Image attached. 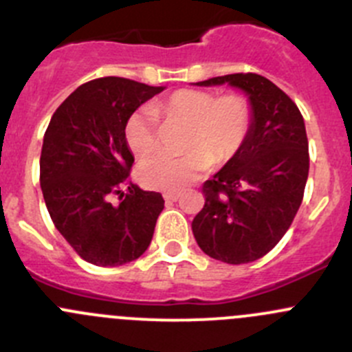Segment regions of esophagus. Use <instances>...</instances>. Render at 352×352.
<instances>
[{
    "label": "esophagus",
    "instance_id": "1",
    "mask_svg": "<svg viewBox=\"0 0 352 352\" xmlns=\"http://www.w3.org/2000/svg\"><path fill=\"white\" fill-rule=\"evenodd\" d=\"M163 197H165V201H166V202H175V201H179L180 194H175V192H165V194H163Z\"/></svg>",
    "mask_w": 352,
    "mask_h": 352
}]
</instances>
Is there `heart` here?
<instances>
[{
    "label": "heart",
    "mask_w": 352,
    "mask_h": 352,
    "mask_svg": "<svg viewBox=\"0 0 352 352\" xmlns=\"http://www.w3.org/2000/svg\"><path fill=\"white\" fill-rule=\"evenodd\" d=\"M156 117L187 127L182 151L186 155L153 156L138 166V179L148 189L179 192L199 179L209 166L225 165L242 150L252 127V107L239 94L216 97L211 91H173L150 109L131 113L124 126V140L136 158L156 148Z\"/></svg>",
    "instance_id": "b5f03b06"
}]
</instances>
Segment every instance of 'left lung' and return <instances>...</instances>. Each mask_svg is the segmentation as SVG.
<instances>
[{
  "mask_svg": "<svg viewBox=\"0 0 352 352\" xmlns=\"http://www.w3.org/2000/svg\"><path fill=\"white\" fill-rule=\"evenodd\" d=\"M242 88L252 107V127L239 151L202 186L204 208L192 233L204 254L226 264L264 257L293 223L310 168L303 116L267 78L235 73L199 81Z\"/></svg>",
  "mask_w": 352,
  "mask_h": 352,
  "instance_id": "left-lung-1",
  "label": "left lung"
}]
</instances>
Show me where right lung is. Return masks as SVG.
<instances>
[{
  "label": "right lung",
  "mask_w": 352,
  "mask_h": 352,
  "mask_svg": "<svg viewBox=\"0 0 352 352\" xmlns=\"http://www.w3.org/2000/svg\"><path fill=\"white\" fill-rule=\"evenodd\" d=\"M163 87L105 76L78 87L56 109L41 153V187L52 223L83 261L116 267L150 247L165 201L129 180L124 140L131 113ZM130 194L122 198V187ZM121 194L119 205L109 197Z\"/></svg>",
  "instance_id": "obj_1"
}]
</instances>
